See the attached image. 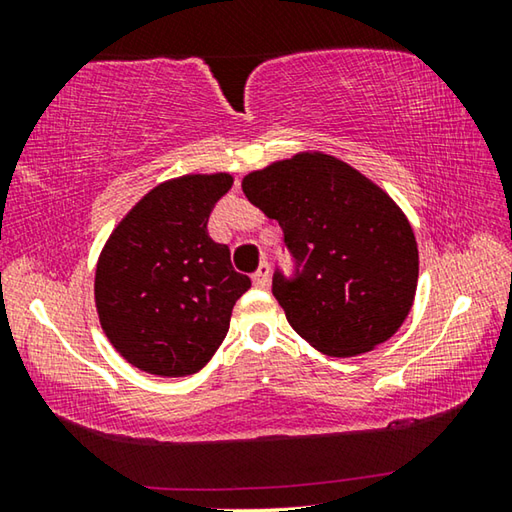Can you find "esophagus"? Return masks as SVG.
I'll list each match as a JSON object with an SVG mask.
<instances>
[{
	"label": "esophagus",
	"mask_w": 512,
	"mask_h": 512,
	"mask_svg": "<svg viewBox=\"0 0 512 512\" xmlns=\"http://www.w3.org/2000/svg\"><path fill=\"white\" fill-rule=\"evenodd\" d=\"M268 280H271V266H268V262H262L257 271L253 273V284L257 289H266Z\"/></svg>",
	"instance_id": "esophagus-1"
}]
</instances>
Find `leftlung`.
Listing matches in <instances>:
<instances>
[{
    "label": "left lung",
    "mask_w": 512,
    "mask_h": 512,
    "mask_svg": "<svg viewBox=\"0 0 512 512\" xmlns=\"http://www.w3.org/2000/svg\"><path fill=\"white\" fill-rule=\"evenodd\" d=\"M241 187L284 232L293 268H275L273 296L302 339L329 357L391 339L418 287V244L393 198L323 153L248 173Z\"/></svg>",
    "instance_id": "8db88e82"
}]
</instances>
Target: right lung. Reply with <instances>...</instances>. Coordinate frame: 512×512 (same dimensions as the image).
I'll return each mask as SVG.
<instances>
[{
  "label": "right lung",
  "mask_w": 512,
  "mask_h": 512,
  "mask_svg": "<svg viewBox=\"0 0 512 512\" xmlns=\"http://www.w3.org/2000/svg\"><path fill=\"white\" fill-rule=\"evenodd\" d=\"M232 176H183L151 189L99 257L94 300L101 327L135 368L162 377L201 370L219 350L235 302L250 289L207 219Z\"/></svg>",
  "instance_id": "add662e5"
}]
</instances>
